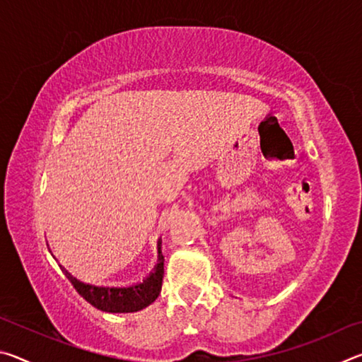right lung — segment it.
<instances>
[{"instance_id": "right-lung-1", "label": "right lung", "mask_w": 362, "mask_h": 362, "mask_svg": "<svg viewBox=\"0 0 362 362\" xmlns=\"http://www.w3.org/2000/svg\"><path fill=\"white\" fill-rule=\"evenodd\" d=\"M79 296L107 313H134L151 305L161 292L164 276V257L161 254V241H158V263L142 283L131 286H97L79 281L60 265Z\"/></svg>"}]
</instances>
